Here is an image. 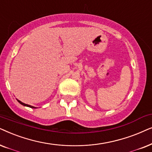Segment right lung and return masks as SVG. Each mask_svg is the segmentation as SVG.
I'll return each instance as SVG.
<instances>
[{
	"instance_id": "right-lung-1",
	"label": "right lung",
	"mask_w": 152,
	"mask_h": 152,
	"mask_svg": "<svg viewBox=\"0 0 152 152\" xmlns=\"http://www.w3.org/2000/svg\"><path fill=\"white\" fill-rule=\"evenodd\" d=\"M18 102H19L20 104H21V105H23V106H28V107H30V108H35V107H33V106H30V105H28V104H24V103H23V102H20L19 100H17Z\"/></svg>"
}]
</instances>
